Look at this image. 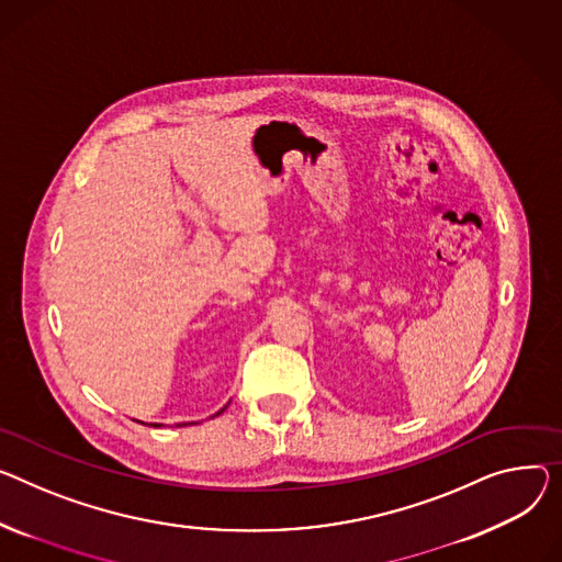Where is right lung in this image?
<instances>
[{"label": "right lung", "instance_id": "add662e5", "mask_svg": "<svg viewBox=\"0 0 562 562\" xmlns=\"http://www.w3.org/2000/svg\"><path fill=\"white\" fill-rule=\"evenodd\" d=\"M226 406H228V404H226ZM226 406H223V408L218 411V414H223V411H226ZM218 414H216V416H218ZM142 425H144V423H142ZM154 427H160V425H154Z\"/></svg>", "mask_w": 562, "mask_h": 562}]
</instances>
